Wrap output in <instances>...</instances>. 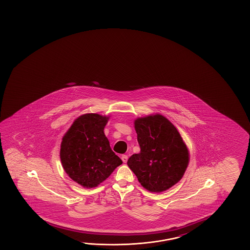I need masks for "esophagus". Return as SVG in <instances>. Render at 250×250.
Segmentation results:
<instances>
[{
	"mask_svg": "<svg viewBox=\"0 0 250 250\" xmlns=\"http://www.w3.org/2000/svg\"><path fill=\"white\" fill-rule=\"evenodd\" d=\"M121 160H123L124 163H126L127 160H128V156L124 155L121 156Z\"/></svg>",
	"mask_w": 250,
	"mask_h": 250,
	"instance_id": "1",
	"label": "esophagus"
}]
</instances>
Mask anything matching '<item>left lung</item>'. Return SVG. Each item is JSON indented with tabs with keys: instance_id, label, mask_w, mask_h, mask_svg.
Listing matches in <instances>:
<instances>
[{
	"instance_id": "1",
	"label": "left lung",
	"mask_w": 250,
	"mask_h": 250,
	"mask_svg": "<svg viewBox=\"0 0 250 250\" xmlns=\"http://www.w3.org/2000/svg\"><path fill=\"white\" fill-rule=\"evenodd\" d=\"M140 152L127 165L144 188L164 192L177 184L189 164L188 148L169 120L156 113L134 120Z\"/></svg>"
}]
</instances>
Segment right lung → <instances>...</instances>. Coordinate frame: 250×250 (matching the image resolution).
<instances>
[{
    "instance_id": "right-lung-1",
    "label": "right lung",
    "mask_w": 250,
    "mask_h": 250,
    "mask_svg": "<svg viewBox=\"0 0 250 250\" xmlns=\"http://www.w3.org/2000/svg\"><path fill=\"white\" fill-rule=\"evenodd\" d=\"M110 116H79L62 139V166L71 180L85 188L98 187L123 163L112 151L104 129Z\"/></svg>"
}]
</instances>
